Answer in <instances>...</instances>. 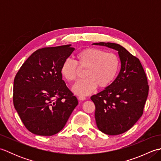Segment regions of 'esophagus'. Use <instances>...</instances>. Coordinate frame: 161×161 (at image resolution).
Listing matches in <instances>:
<instances>
[{
    "label": "esophagus",
    "mask_w": 161,
    "mask_h": 161,
    "mask_svg": "<svg viewBox=\"0 0 161 161\" xmlns=\"http://www.w3.org/2000/svg\"><path fill=\"white\" fill-rule=\"evenodd\" d=\"M78 99H79V100H80L83 101V100H86V97H84V96H79V97H78Z\"/></svg>",
    "instance_id": "esophagus-1"
}]
</instances>
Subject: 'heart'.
Listing matches in <instances>:
<instances>
[{"mask_svg":"<svg viewBox=\"0 0 161 161\" xmlns=\"http://www.w3.org/2000/svg\"><path fill=\"white\" fill-rule=\"evenodd\" d=\"M76 59L65 60L60 72L65 80L73 81L77 77L79 67L86 68L84 76L86 78L77 81L72 88L73 93L80 96L93 93L97 86L100 88L108 87L117 77L120 67L118 55L96 47L81 50L77 54Z\"/></svg>","mask_w":161,"mask_h":161,"instance_id":"heart-1","label":"heart"}]
</instances>
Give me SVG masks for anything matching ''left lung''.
Masks as SVG:
<instances>
[{"label": "left lung", "instance_id": "8db88e82", "mask_svg": "<svg viewBox=\"0 0 161 161\" xmlns=\"http://www.w3.org/2000/svg\"><path fill=\"white\" fill-rule=\"evenodd\" d=\"M118 52L120 70L104 90L91 97L95 106V118L100 131L119 135L128 131L143 114L149 86L145 70L137 57L114 43H95Z\"/></svg>", "mask_w": 161, "mask_h": 161}]
</instances>
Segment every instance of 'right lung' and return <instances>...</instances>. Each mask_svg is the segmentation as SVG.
Returning <instances> with one entry per match:
<instances>
[{"instance_id": "right-lung-1", "label": "right lung", "mask_w": 161, "mask_h": 161, "mask_svg": "<svg viewBox=\"0 0 161 161\" xmlns=\"http://www.w3.org/2000/svg\"><path fill=\"white\" fill-rule=\"evenodd\" d=\"M70 46L37 50L14 80V106L25 127L36 135L50 136L59 132L78 104L60 72L64 61L75 50Z\"/></svg>"}]
</instances>
